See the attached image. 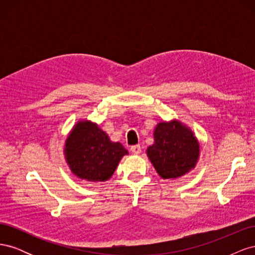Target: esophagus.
I'll use <instances>...</instances> for the list:
<instances>
[{"mask_svg":"<svg viewBox=\"0 0 255 255\" xmlns=\"http://www.w3.org/2000/svg\"><path fill=\"white\" fill-rule=\"evenodd\" d=\"M130 151H132V153H134V154H139L141 152L140 145L139 144L132 145V146H130Z\"/></svg>","mask_w":255,"mask_h":255,"instance_id":"esophagus-1","label":"esophagus"}]
</instances>
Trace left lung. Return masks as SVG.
Listing matches in <instances>:
<instances>
[{
	"label": "left lung",
	"instance_id": "obj_1",
	"mask_svg": "<svg viewBox=\"0 0 255 255\" xmlns=\"http://www.w3.org/2000/svg\"><path fill=\"white\" fill-rule=\"evenodd\" d=\"M154 144L146 153L163 179H175L195 167L199 143L191 130L181 123L160 122L154 130Z\"/></svg>",
	"mask_w": 255,
	"mask_h": 255
}]
</instances>
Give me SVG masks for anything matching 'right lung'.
I'll use <instances>...</instances> for the list:
<instances>
[{
	"label": "right lung",
	"instance_id": "1",
	"mask_svg": "<svg viewBox=\"0 0 255 255\" xmlns=\"http://www.w3.org/2000/svg\"><path fill=\"white\" fill-rule=\"evenodd\" d=\"M66 157L72 172L94 182L109 180L119 160L128 154L120 142H112L96 125L80 122L66 142Z\"/></svg>",
	"mask_w": 255,
	"mask_h": 255
}]
</instances>
